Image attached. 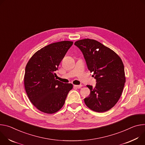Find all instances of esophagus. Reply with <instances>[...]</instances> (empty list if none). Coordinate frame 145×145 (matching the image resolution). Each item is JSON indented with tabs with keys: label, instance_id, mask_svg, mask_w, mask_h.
<instances>
[{
	"label": "esophagus",
	"instance_id": "1",
	"mask_svg": "<svg viewBox=\"0 0 145 145\" xmlns=\"http://www.w3.org/2000/svg\"><path fill=\"white\" fill-rule=\"evenodd\" d=\"M82 86V85H74V88H77V89H80L81 88Z\"/></svg>",
	"mask_w": 145,
	"mask_h": 145
}]
</instances>
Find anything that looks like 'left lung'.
I'll use <instances>...</instances> for the list:
<instances>
[{"mask_svg":"<svg viewBox=\"0 0 145 145\" xmlns=\"http://www.w3.org/2000/svg\"><path fill=\"white\" fill-rule=\"evenodd\" d=\"M75 45L84 55L88 70L93 72L95 87L87 85L90 90L84 99L86 106L97 112H106L113 108L121 95L125 77L121 58L114 51L92 39L76 41Z\"/></svg>","mask_w":145,"mask_h":145,"instance_id":"obj_1","label":"left lung"}]
</instances>
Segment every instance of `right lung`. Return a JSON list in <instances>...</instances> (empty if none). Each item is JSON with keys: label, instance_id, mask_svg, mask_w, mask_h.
<instances>
[{"label": "right lung", "instance_id": "right-lung-1", "mask_svg": "<svg viewBox=\"0 0 145 145\" xmlns=\"http://www.w3.org/2000/svg\"><path fill=\"white\" fill-rule=\"evenodd\" d=\"M72 41L48 45L37 51L27 62L24 76L26 92L31 103L44 113L52 114L64 105L71 84L56 80L55 72Z\"/></svg>", "mask_w": 145, "mask_h": 145}]
</instances>
